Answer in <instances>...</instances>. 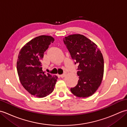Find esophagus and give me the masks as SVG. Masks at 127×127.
Instances as JSON below:
<instances>
[{"label":"esophagus","instance_id":"esophagus-1","mask_svg":"<svg viewBox=\"0 0 127 127\" xmlns=\"http://www.w3.org/2000/svg\"><path fill=\"white\" fill-rule=\"evenodd\" d=\"M65 75H66V74H62V75H60V77H62V78H63V77H64L65 76Z\"/></svg>","mask_w":127,"mask_h":127}]
</instances>
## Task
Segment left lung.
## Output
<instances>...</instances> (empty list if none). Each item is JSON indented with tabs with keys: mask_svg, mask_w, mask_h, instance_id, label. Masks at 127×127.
Segmentation results:
<instances>
[{
	"mask_svg": "<svg viewBox=\"0 0 127 127\" xmlns=\"http://www.w3.org/2000/svg\"><path fill=\"white\" fill-rule=\"evenodd\" d=\"M75 64H79L77 85L71 93L80 98L92 95L100 85L104 74V58L97 45L83 35L72 34L63 38Z\"/></svg>",
	"mask_w": 127,
	"mask_h": 127,
	"instance_id": "1",
	"label": "left lung"
}]
</instances>
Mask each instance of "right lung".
Instances as JSON below:
<instances>
[{
    "mask_svg": "<svg viewBox=\"0 0 127 127\" xmlns=\"http://www.w3.org/2000/svg\"><path fill=\"white\" fill-rule=\"evenodd\" d=\"M55 39L48 35L37 36L21 48L17 70L21 84L32 95L44 98L52 92L58 77L45 74L42 70L44 53Z\"/></svg>",
    "mask_w": 127,
    "mask_h": 127,
    "instance_id": "right-lung-1",
    "label": "right lung"
}]
</instances>
